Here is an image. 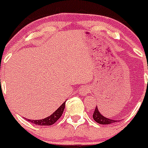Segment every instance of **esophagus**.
I'll return each instance as SVG.
<instances>
[{
  "mask_svg": "<svg viewBox=\"0 0 148 148\" xmlns=\"http://www.w3.org/2000/svg\"><path fill=\"white\" fill-rule=\"evenodd\" d=\"M90 92V87L89 86H82L79 90V93L80 96H86Z\"/></svg>",
  "mask_w": 148,
  "mask_h": 148,
  "instance_id": "34e87169",
  "label": "esophagus"
}]
</instances>
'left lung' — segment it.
<instances>
[{
	"label": "left lung",
	"mask_w": 148,
	"mask_h": 148,
	"mask_svg": "<svg viewBox=\"0 0 148 148\" xmlns=\"http://www.w3.org/2000/svg\"><path fill=\"white\" fill-rule=\"evenodd\" d=\"M93 119H94L97 123H99V124L101 125H109L117 122V120L111 119H109V118H106L104 116H103V115L100 113V112L99 111V109H98V107H97V106L96 107V109H95V111L94 112H93Z\"/></svg>",
	"instance_id": "left-lung-1"
}]
</instances>
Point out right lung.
<instances>
[{
  "instance_id": "right-lung-1",
  "label": "right lung",
  "mask_w": 148,
  "mask_h": 148,
  "mask_svg": "<svg viewBox=\"0 0 148 148\" xmlns=\"http://www.w3.org/2000/svg\"><path fill=\"white\" fill-rule=\"evenodd\" d=\"M65 103L66 100L62 103L61 106H59L54 112L53 113L51 114V116H48V117L45 118L43 119L31 120L28 119H26L29 121V122L33 123V124L37 125H53L54 123L57 122L58 120L59 119V118L62 116L64 109V107H65Z\"/></svg>"
}]
</instances>
